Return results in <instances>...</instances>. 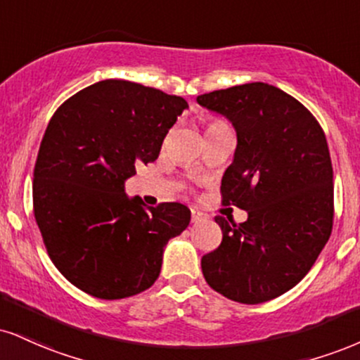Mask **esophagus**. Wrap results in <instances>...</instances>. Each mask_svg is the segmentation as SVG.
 I'll use <instances>...</instances> for the list:
<instances>
[{
  "label": "esophagus",
  "mask_w": 360,
  "mask_h": 360,
  "mask_svg": "<svg viewBox=\"0 0 360 360\" xmlns=\"http://www.w3.org/2000/svg\"><path fill=\"white\" fill-rule=\"evenodd\" d=\"M191 219L193 223H199L202 221V219H206V214L201 213V211L196 210V207H191Z\"/></svg>",
  "instance_id": "1"
}]
</instances>
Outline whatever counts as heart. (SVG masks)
<instances>
[{
	"label": "heart",
	"instance_id": "b5f03b06",
	"mask_svg": "<svg viewBox=\"0 0 360 360\" xmlns=\"http://www.w3.org/2000/svg\"><path fill=\"white\" fill-rule=\"evenodd\" d=\"M206 132L211 131V129H216L219 127V125H224V122H221V120H206Z\"/></svg>",
	"mask_w": 360,
	"mask_h": 360
}]
</instances>
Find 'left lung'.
Segmentation results:
<instances>
[{
    "instance_id": "1",
    "label": "left lung",
    "mask_w": 360,
    "mask_h": 360,
    "mask_svg": "<svg viewBox=\"0 0 360 360\" xmlns=\"http://www.w3.org/2000/svg\"><path fill=\"white\" fill-rule=\"evenodd\" d=\"M198 102L235 125L238 146L221 202L248 211L240 224L216 216L223 240L201 258L202 275L229 300L262 304L295 287L330 238L326 134L304 103L263 82L202 94Z\"/></svg>"
}]
</instances>
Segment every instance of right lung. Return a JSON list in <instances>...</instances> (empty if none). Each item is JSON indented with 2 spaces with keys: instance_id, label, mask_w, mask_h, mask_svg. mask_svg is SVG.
Wrapping results in <instances>:
<instances>
[{
  "instance_id": "add662e5",
  "label": "right lung",
  "mask_w": 360,
  "mask_h": 360,
  "mask_svg": "<svg viewBox=\"0 0 360 360\" xmlns=\"http://www.w3.org/2000/svg\"><path fill=\"white\" fill-rule=\"evenodd\" d=\"M186 107L153 86L102 80L51 115L33 169V213L53 265L89 295L117 300L153 287L164 246L188 228V206L146 207L124 193Z\"/></svg>"
}]
</instances>
